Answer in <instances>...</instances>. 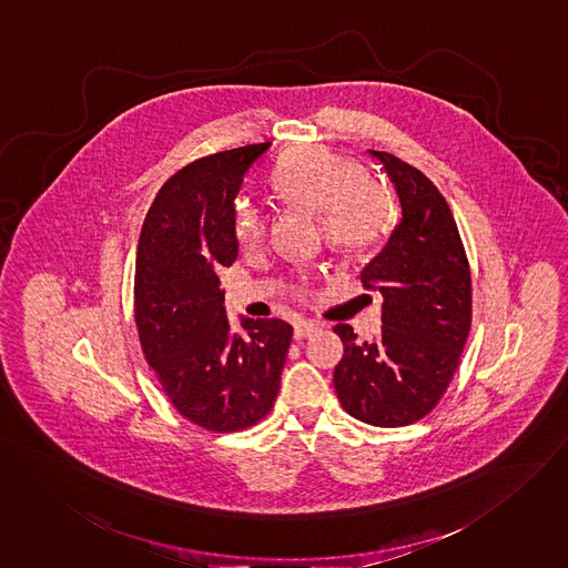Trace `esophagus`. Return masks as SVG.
Returning a JSON list of instances; mask_svg holds the SVG:
<instances>
[{"label": "esophagus", "instance_id": "34e87169", "mask_svg": "<svg viewBox=\"0 0 568 568\" xmlns=\"http://www.w3.org/2000/svg\"><path fill=\"white\" fill-rule=\"evenodd\" d=\"M317 328H320V324L314 322V320H298V322L294 324V337H296V339L312 337Z\"/></svg>", "mask_w": 568, "mask_h": 568}]
</instances>
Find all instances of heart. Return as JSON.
Instances as JSON below:
<instances>
[{"label":"heart","instance_id":"obj_1","mask_svg":"<svg viewBox=\"0 0 568 568\" xmlns=\"http://www.w3.org/2000/svg\"><path fill=\"white\" fill-rule=\"evenodd\" d=\"M272 183L285 202L322 213L324 237L337 251H364L389 226L387 191L366 179L362 165L333 152L320 148L290 152L276 165ZM233 229L244 248H254L265 240L267 217L251 202H237ZM307 292L305 283L296 285L298 296Z\"/></svg>","mask_w":568,"mask_h":568}]
</instances>
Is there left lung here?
<instances>
[{
	"mask_svg": "<svg viewBox=\"0 0 568 568\" xmlns=\"http://www.w3.org/2000/svg\"><path fill=\"white\" fill-rule=\"evenodd\" d=\"M368 152L396 190L400 222L362 270L364 287L383 296L381 333L359 342L351 324L333 328L344 342L333 383L353 418L403 427L438 405L457 371L470 331V270L438 187L394 154Z\"/></svg>",
	"mask_w": 568,
	"mask_h": 568,
	"instance_id": "1",
	"label": "left lung"
}]
</instances>
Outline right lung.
Masks as SVG:
<instances>
[{
	"mask_svg": "<svg viewBox=\"0 0 568 568\" xmlns=\"http://www.w3.org/2000/svg\"><path fill=\"white\" fill-rule=\"evenodd\" d=\"M267 148L244 145L179 170L156 193L136 248L143 355L172 405L217 434L253 427L272 409L292 342L278 317H242L244 333H235L217 276L240 251L233 200Z\"/></svg>",
	"mask_w": 568,
	"mask_h": 568,
	"instance_id": "obj_1",
	"label": "right lung"
}]
</instances>
